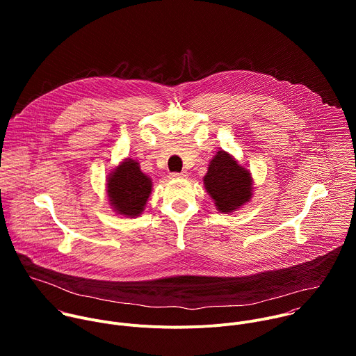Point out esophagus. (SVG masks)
<instances>
[{"label":"esophagus","instance_id":"obj_1","mask_svg":"<svg viewBox=\"0 0 356 356\" xmlns=\"http://www.w3.org/2000/svg\"><path fill=\"white\" fill-rule=\"evenodd\" d=\"M170 179H186L187 177V173L186 172H180V173H170L169 176Z\"/></svg>","mask_w":356,"mask_h":356}]
</instances>
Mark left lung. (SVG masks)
Masks as SVG:
<instances>
[{
    "label": "left lung",
    "mask_w": 356,
    "mask_h": 356,
    "mask_svg": "<svg viewBox=\"0 0 356 356\" xmlns=\"http://www.w3.org/2000/svg\"><path fill=\"white\" fill-rule=\"evenodd\" d=\"M204 186L218 211L232 213L252 197V176L248 169L224 150H220L209 165Z\"/></svg>",
    "instance_id": "left-lung-1"
}]
</instances>
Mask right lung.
I'll use <instances>...</instances> for the list:
<instances>
[{"label": "right lung", "mask_w": 356, "mask_h": 356, "mask_svg": "<svg viewBox=\"0 0 356 356\" xmlns=\"http://www.w3.org/2000/svg\"><path fill=\"white\" fill-rule=\"evenodd\" d=\"M150 191V179L132 159H125L107 180L110 204L121 216L138 217L145 209Z\"/></svg>", "instance_id": "add662e5"}]
</instances>
